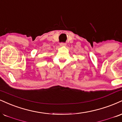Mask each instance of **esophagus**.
I'll use <instances>...</instances> for the list:
<instances>
[{"label":"esophagus","mask_w":122,"mask_h":122,"mask_svg":"<svg viewBox=\"0 0 122 122\" xmlns=\"http://www.w3.org/2000/svg\"><path fill=\"white\" fill-rule=\"evenodd\" d=\"M66 45V44L65 43H63V42L60 44V46H65Z\"/></svg>","instance_id":"obj_1"}]
</instances>
